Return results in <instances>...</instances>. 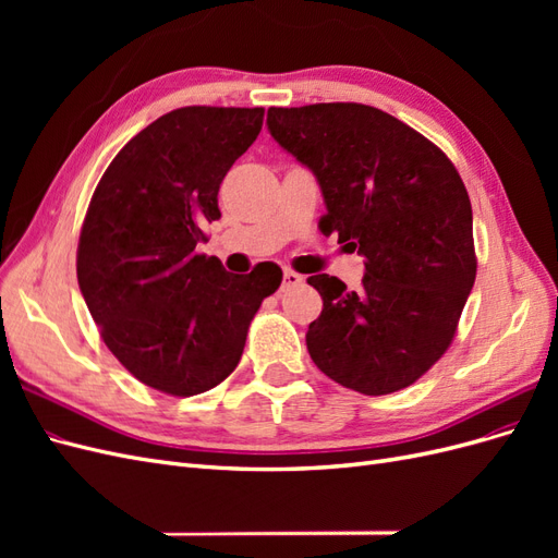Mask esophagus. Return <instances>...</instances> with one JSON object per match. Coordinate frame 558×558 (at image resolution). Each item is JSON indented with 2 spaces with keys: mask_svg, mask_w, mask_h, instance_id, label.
I'll return each instance as SVG.
<instances>
[{
  "mask_svg": "<svg viewBox=\"0 0 558 558\" xmlns=\"http://www.w3.org/2000/svg\"><path fill=\"white\" fill-rule=\"evenodd\" d=\"M302 281V277L298 272H293V269H286L283 272V281H281V291L286 289H293V286H298Z\"/></svg>",
  "mask_w": 558,
  "mask_h": 558,
  "instance_id": "1",
  "label": "esophagus"
}]
</instances>
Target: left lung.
<instances>
[{
	"label": "left lung",
	"instance_id": "obj_1",
	"mask_svg": "<svg viewBox=\"0 0 558 558\" xmlns=\"http://www.w3.org/2000/svg\"><path fill=\"white\" fill-rule=\"evenodd\" d=\"M275 142L324 193L318 228L359 248V291L330 275L307 349L320 373L365 396L414 384L442 359L477 275L472 207L451 160L391 113L356 102L267 109Z\"/></svg>",
	"mask_w": 558,
	"mask_h": 558
}]
</instances>
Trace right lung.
I'll return each mask as SVG.
<instances>
[{
    "mask_svg": "<svg viewBox=\"0 0 558 558\" xmlns=\"http://www.w3.org/2000/svg\"><path fill=\"white\" fill-rule=\"evenodd\" d=\"M263 107H183L132 137L93 193L76 251L83 300L132 377L197 396L238 367L260 302L281 269L230 275L197 253L221 218L218 189L256 142Z\"/></svg>",
    "mask_w": 558,
    "mask_h": 558,
    "instance_id": "1",
    "label": "right lung"
}]
</instances>
